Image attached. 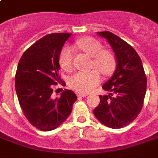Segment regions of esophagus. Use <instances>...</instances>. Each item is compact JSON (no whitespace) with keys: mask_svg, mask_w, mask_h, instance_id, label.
I'll list each match as a JSON object with an SVG mask.
<instances>
[{"mask_svg":"<svg viewBox=\"0 0 158 158\" xmlns=\"http://www.w3.org/2000/svg\"><path fill=\"white\" fill-rule=\"evenodd\" d=\"M86 96H88V94H81V93H78V94H77V97H78V98H83V97Z\"/></svg>","mask_w":158,"mask_h":158,"instance_id":"1","label":"esophagus"}]
</instances>
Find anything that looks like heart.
<instances>
[{"label":"heart","instance_id":"obj_1","mask_svg":"<svg viewBox=\"0 0 158 158\" xmlns=\"http://www.w3.org/2000/svg\"><path fill=\"white\" fill-rule=\"evenodd\" d=\"M75 47L93 57L91 67L98 69L104 76L112 74L116 65V60L112 52L108 50H102V45L94 38L79 39ZM59 64L65 71H71L74 68V51L67 46L61 50L59 55ZM101 76L99 72L94 69L89 72H77L69 78V86L75 91L86 94L92 91L100 83Z\"/></svg>","mask_w":158,"mask_h":158}]
</instances>
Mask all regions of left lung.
Listing matches in <instances>:
<instances>
[{"label": "left lung", "mask_w": 158, "mask_h": 158, "mask_svg": "<svg viewBox=\"0 0 158 158\" xmlns=\"http://www.w3.org/2000/svg\"><path fill=\"white\" fill-rule=\"evenodd\" d=\"M106 38L117 60L113 76L102 89L109 95L99 96L100 103L94 115L104 125L112 129L126 126L142 110L147 89V78L139 56L133 47L109 31L98 32Z\"/></svg>", "instance_id": "left-lung-1"}]
</instances>
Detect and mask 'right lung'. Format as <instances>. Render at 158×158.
Here are the masks:
<instances>
[{"label": "right lung", "instance_id": "1", "mask_svg": "<svg viewBox=\"0 0 158 158\" xmlns=\"http://www.w3.org/2000/svg\"><path fill=\"white\" fill-rule=\"evenodd\" d=\"M71 33H51L33 43L22 55L15 74V90L23 115L31 125L50 131L66 120L77 100L64 89L52 99L53 87L64 84L59 73V55Z\"/></svg>", "mask_w": 158, "mask_h": 158}]
</instances>
